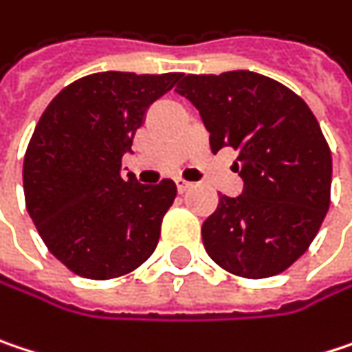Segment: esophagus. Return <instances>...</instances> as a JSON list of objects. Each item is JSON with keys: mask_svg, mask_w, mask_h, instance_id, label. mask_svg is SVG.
<instances>
[{"mask_svg": "<svg viewBox=\"0 0 352 352\" xmlns=\"http://www.w3.org/2000/svg\"><path fill=\"white\" fill-rule=\"evenodd\" d=\"M175 185H177V191H179V193H185V191L191 187V183H187V181H183V179H175Z\"/></svg>", "mask_w": 352, "mask_h": 352, "instance_id": "34e87169", "label": "esophagus"}]
</instances>
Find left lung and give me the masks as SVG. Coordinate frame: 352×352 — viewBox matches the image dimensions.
I'll use <instances>...</instances> for the list:
<instances>
[{
    "label": "left lung",
    "mask_w": 352,
    "mask_h": 352,
    "mask_svg": "<svg viewBox=\"0 0 352 352\" xmlns=\"http://www.w3.org/2000/svg\"><path fill=\"white\" fill-rule=\"evenodd\" d=\"M175 92L209 133L211 153L234 148L240 195H219L204 221L209 258L241 278H270L292 266L314 240L331 204L333 161L314 114L268 76L232 70L187 74Z\"/></svg>",
    "instance_id": "left-lung-1"
}]
</instances>
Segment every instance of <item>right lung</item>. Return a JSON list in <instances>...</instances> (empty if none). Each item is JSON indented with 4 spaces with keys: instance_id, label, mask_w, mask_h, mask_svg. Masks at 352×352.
Wrapping results in <instances>:
<instances>
[{
    "instance_id": "1",
    "label": "right lung",
    "mask_w": 352,
    "mask_h": 352,
    "mask_svg": "<svg viewBox=\"0 0 352 352\" xmlns=\"http://www.w3.org/2000/svg\"><path fill=\"white\" fill-rule=\"evenodd\" d=\"M181 78L98 72L66 86L44 111L23 159L25 208L48 250L70 270L109 280L155 252L177 195L163 179L122 175L146 109Z\"/></svg>"
}]
</instances>
